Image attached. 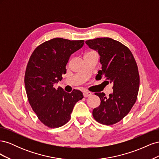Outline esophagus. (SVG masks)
Returning a JSON list of instances; mask_svg holds the SVG:
<instances>
[{"mask_svg": "<svg viewBox=\"0 0 159 159\" xmlns=\"http://www.w3.org/2000/svg\"><path fill=\"white\" fill-rule=\"evenodd\" d=\"M84 96L85 98H87V97H89V96H91V95H92V93L90 92V91H84Z\"/></svg>", "mask_w": 159, "mask_h": 159, "instance_id": "1", "label": "esophagus"}]
</instances>
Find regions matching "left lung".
I'll return each mask as SVG.
<instances>
[{
  "mask_svg": "<svg viewBox=\"0 0 159 159\" xmlns=\"http://www.w3.org/2000/svg\"><path fill=\"white\" fill-rule=\"evenodd\" d=\"M85 43L100 56L102 70L96 78L104 77L113 84L109 97L103 92L95 93L101 103L93 110V116L98 123L111 125L125 117L136 102L140 82L137 64L131 50L112 38H98Z\"/></svg>",
  "mask_w": 159,
  "mask_h": 159,
  "instance_id": "8db88e82",
  "label": "left lung"
}]
</instances>
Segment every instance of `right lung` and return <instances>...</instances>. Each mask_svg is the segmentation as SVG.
I'll list each match as a JSON object with an SVG mask.
<instances>
[{
  "label": "right lung",
  "instance_id": "obj_1",
  "mask_svg": "<svg viewBox=\"0 0 159 159\" xmlns=\"http://www.w3.org/2000/svg\"><path fill=\"white\" fill-rule=\"evenodd\" d=\"M84 44V40L53 38L36 47L28 60L25 75L28 102L40 121L50 128L68 123L75 104L84 98L80 90L69 93L54 87L66 73L71 54Z\"/></svg>",
  "mask_w": 159,
  "mask_h": 159
}]
</instances>
